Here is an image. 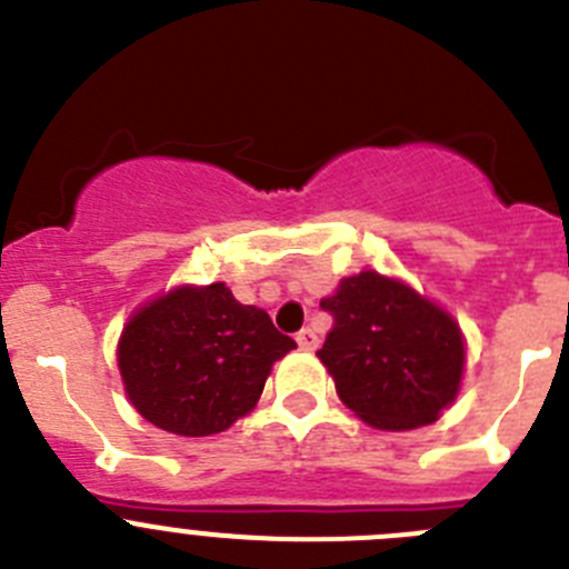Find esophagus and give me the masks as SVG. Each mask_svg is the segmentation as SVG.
Instances as JSON below:
<instances>
[{"label": "esophagus", "instance_id": "34e87169", "mask_svg": "<svg viewBox=\"0 0 569 569\" xmlns=\"http://www.w3.org/2000/svg\"><path fill=\"white\" fill-rule=\"evenodd\" d=\"M296 341H299L301 349H316L319 347V336H316V330H310V327H305V330H299V336H296Z\"/></svg>", "mask_w": 569, "mask_h": 569}]
</instances>
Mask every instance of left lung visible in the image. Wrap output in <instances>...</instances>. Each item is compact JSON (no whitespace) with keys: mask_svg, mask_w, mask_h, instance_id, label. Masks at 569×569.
<instances>
[{"mask_svg":"<svg viewBox=\"0 0 569 569\" xmlns=\"http://www.w3.org/2000/svg\"><path fill=\"white\" fill-rule=\"evenodd\" d=\"M332 330L319 358L338 398L375 429L435 423L457 398L466 363L460 327L415 290L363 270L321 299Z\"/></svg>","mask_w":569,"mask_h":569,"instance_id":"obj_1","label":"left lung"}]
</instances>
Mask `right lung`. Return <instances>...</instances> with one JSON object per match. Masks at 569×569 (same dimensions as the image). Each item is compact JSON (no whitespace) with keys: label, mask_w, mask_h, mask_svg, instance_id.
I'll return each instance as SVG.
<instances>
[{"label":"right lung","mask_w":569,"mask_h":569,"mask_svg":"<svg viewBox=\"0 0 569 569\" xmlns=\"http://www.w3.org/2000/svg\"><path fill=\"white\" fill-rule=\"evenodd\" d=\"M296 341L217 281L177 288L123 327L118 367L134 409L180 437L226 431L257 406L273 361Z\"/></svg>","instance_id":"1"}]
</instances>
